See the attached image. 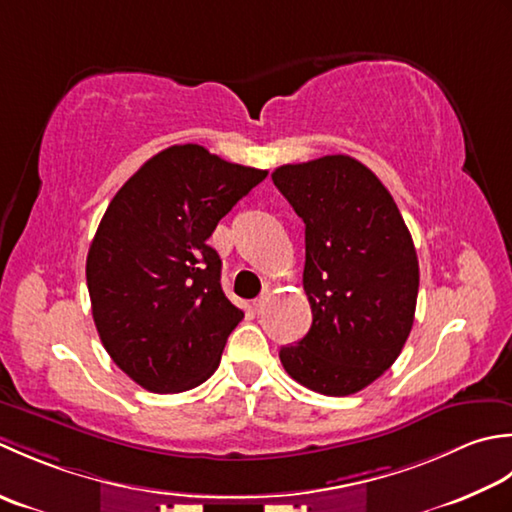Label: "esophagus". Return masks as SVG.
Returning <instances> with one entry per match:
<instances>
[{"label":"esophagus","mask_w":512,"mask_h":512,"mask_svg":"<svg viewBox=\"0 0 512 512\" xmlns=\"http://www.w3.org/2000/svg\"><path fill=\"white\" fill-rule=\"evenodd\" d=\"M269 298H271V294L269 291H263V294H260L256 300H254V309L256 311H263L265 307H267V302H269Z\"/></svg>","instance_id":"34e87169"}]
</instances>
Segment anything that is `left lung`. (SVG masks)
I'll return each instance as SVG.
<instances>
[{
  "label": "left lung",
  "instance_id": "1",
  "mask_svg": "<svg viewBox=\"0 0 512 512\" xmlns=\"http://www.w3.org/2000/svg\"><path fill=\"white\" fill-rule=\"evenodd\" d=\"M271 181L305 223L314 316L280 362L316 393H358L398 360L413 327L420 267L409 227L378 176L347 154L280 165Z\"/></svg>",
  "mask_w": 512,
  "mask_h": 512
}]
</instances>
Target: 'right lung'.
<instances>
[{"label": "right lung", "instance_id": "add662e5", "mask_svg": "<svg viewBox=\"0 0 512 512\" xmlns=\"http://www.w3.org/2000/svg\"><path fill=\"white\" fill-rule=\"evenodd\" d=\"M267 176L185 143L154 154L114 194L90 243L92 318L114 364L152 393H181L218 369L243 311L207 245Z\"/></svg>", "mask_w": 512, "mask_h": 512}]
</instances>
